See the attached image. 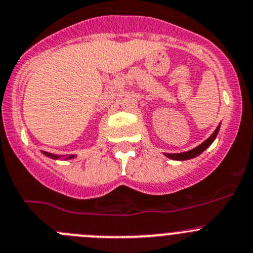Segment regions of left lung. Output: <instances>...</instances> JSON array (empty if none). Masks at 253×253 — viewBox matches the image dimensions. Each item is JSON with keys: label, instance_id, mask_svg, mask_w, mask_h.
<instances>
[{"label": "left lung", "instance_id": "8db88e82", "mask_svg": "<svg viewBox=\"0 0 253 253\" xmlns=\"http://www.w3.org/2000/svg\"><path fill=\"white\" fill-rule=\"evenodd\" d=\"M219 129H220V125L217 126V128L215 129L214 133H212L211 136L207 139V141L203 142L200 146L195 147L194 149H190V151H188V152H183V153H164V154H166V157H168V158H170V159H174V161H186V159L195 158V157L199 156L200 153H203V152H204L205 149H207L208 147H209L210 144L214 142V139L216 138L217 133H219Z\"/></svg>", "mask_w": 253, "mask_h": 253}]
</instances>
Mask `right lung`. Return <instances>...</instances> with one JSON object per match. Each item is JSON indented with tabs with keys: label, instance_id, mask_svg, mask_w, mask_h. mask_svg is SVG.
Here are the masks:
<instances>
[{
	"label": "right lung",
	"instance_id": "obj_1",
	"mask_svg": "<svg viewBox=\"0 0 253 253\" xmlns=\"http://www.w3.org/2000/svg\"><path fill=\"white\" fill-rule=\"evenodd\" d=\"M43 154H45L46 157H50V158H53V159H59L60 158V156H56V154H51V153H48V152H43ZM64 157V156H63ZM75 156H73V154H70V156H68V157H65V159H72V158H74Z\"/></svg>",
	"mask_w": 253,
	"mask_h": 253
}]
</instances>
